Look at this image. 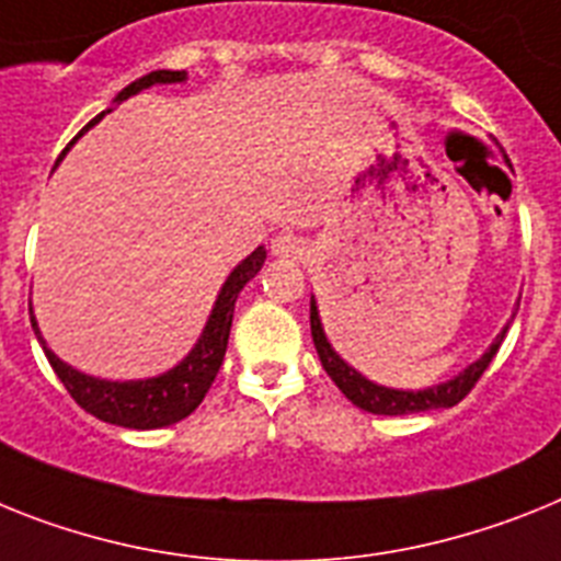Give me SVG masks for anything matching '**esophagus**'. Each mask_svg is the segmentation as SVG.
I'll use <instances>...</instances> for the list:
<instances>
[{
    "label": "esophagus",
    "mask_w": 561,
    "mask_h": 561,
    "mask_svg": "<svg viewBox=\"0 0 561 561\" xmlns=\"http://www.w3.org/2000/svg\"><path fill=\"white\" fill-rule=\"evenodd\" d=\"M271 251L273 256L296 262V259L308 256V242L302 237H294V233H282V237H276L271 242Z\"/></svg>",
    "instance_id": "esophagus-1"
}]
</instances>
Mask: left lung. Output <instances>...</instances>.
Instances as JSON below:
<instances>
[{
  "label": "left lung",
  "instance_id": "left-lung-1",
  "mask_svg": "<svg viewBox=\"0 0 561 561\" xmlns=\"http://www.w3.org/2000/svg\"><path fill=\"white\" fill-rule=\"evenodd\" d=\"M519 308V305H516ZM507 333H499L493 339V345L482 353V359H477L473 365L462 370L459 376L448 379V382L433 385V388L425 390H397V388H385V385H376L370 379L359 374V370H353L342 356L331 347L328 336H324L322 319H319V308L317 299H310V336H313V345H317L319 359H322V368L328 370L336 388L351 399L356 408L368 413H379V416H404V413H425V411H436V408H454V404L462 402L468 397L473 385L479 382V376L488 370V365L496 356L499 345H502V339Z\"/></svg>",
  "mask_w": 561,
  "mask_h": 561
}]
</instances>
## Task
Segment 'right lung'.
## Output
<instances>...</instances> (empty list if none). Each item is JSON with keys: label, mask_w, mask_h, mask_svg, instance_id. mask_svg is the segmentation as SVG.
I'll return each instance as SVG.
<instances>
[{"label": "right lung", "mask_w": 561, "mask_h": 561, "mask_svg": "<svg viewBox=\"0 0 561 561\" xmlns=\"http://www.w3.org/2000/svg\"><path fill=\"white\" fill-rule=\"evenodd\" d=\"M185 70H153L148 77L130 82L113 102H125V99L145 91L150 84L185 82ZM105 113L107 111H102L96 119L88 122V125L73 136V142H77L84 130L93 128ZM265 256V248L259 244L251 256L242 259V262L230 271L222 290L216 296V305L214 310H210L208 324H205L199 342H196L185 359L179 362L176 368L168 370V374L150 376V379H136V382H107V379H96V376H88L82 374V370L70 368L68 362L59 359V356L45 345V339H42L39 333V324L33 319V308L27 305V310H31L33 333L39 339L42 351L48 356L50 368L59 376V382L68 388V393L73 397V402H77L79 408H84V411L93 413V416L102 419V422H111V425L119 427H134V431H150V427L173 425L179 419L191 416V413L202 404V399H205V393L210 390V385H214L216 374L222 368L225 351H228L230 322H233V305H237L239 290L262 271Z\"/></svg>", "instance_id": "right-lung-1"}]
</instances>
